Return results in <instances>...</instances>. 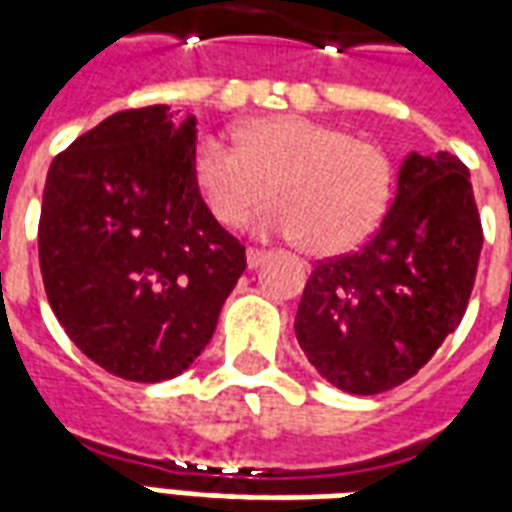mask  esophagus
<instances>
[{"instance_id": "esophagus-1", "label": "esophagus", "mask_w": 512, "mask_h": 512, "mask_svg": "<svg viewBox=\"0 0 512 512\" xmlns=\"http://www.w3.org/2000/svg\"><path fill=\"white\" fill-rule=\"evenodd\" d=\"M263 260H266V252H263V249H255V246L246 249V266L249 268H257Z\"/></svg>"}]
</instances>
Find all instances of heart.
I'll use <instances>...</instances> for the list:
<instances>
[{
  "mask_svg": "<svg viewBox=\"0 0 512 512\" xmlns=\"http://www.w3.org/2000/svg\"><path fill=\"white\" fill-rule=\"evenodd\" d=\"M191 175L224 227L244 224L274 197L257 230L299 238L304 252L334 257L365 244L384 222L395 169L376 142L332 123L271 115L238 128V147L216 136L194 145Z\"/></svg>",
  "mask_w": 512,
  "mask_h": 512,
  "instance_id": "b5f03b06",
  "label": "heart"
}]
</instances>
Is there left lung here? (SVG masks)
Here are the masks:
<instances>
[{"mask_svg":"<svg viewBox=\"0 0 512 512\" xmlns=\"http://www.w3.org/2000/svg\"><path fill=\"white\" fill-rule=\"evenodd\" d=\"M483 227L469 169L452 153H408L378 233L312 268L296 312L310 365L351 395L417 376L461 323Z\"/></svg>","mask_w":512,"mask_h":512,"instance_id":"1","label":"left lung"}]
</instances>
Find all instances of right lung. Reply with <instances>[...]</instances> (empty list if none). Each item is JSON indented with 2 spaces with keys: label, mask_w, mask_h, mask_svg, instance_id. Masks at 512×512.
I'll return each mask as SVG.
<instances>
[{
  "label": "right lung",
  "mask_w": 512,
  "mask_h": 512,
  "mask_svg": "<svg viewBox=\"0 0 512 512\" xmlns=\"http://www.w3.org/2000/svg\"><path fill=\"white\" fill-rule=\"evenodd\" d=\"M194 145V115L128 109L46 175L38 255L51 310L84 356L126 381L180 376L246 268V249L197 191Z\"/></svg>",
  "instance_id": "right-lung-1"
}]
</instances>
